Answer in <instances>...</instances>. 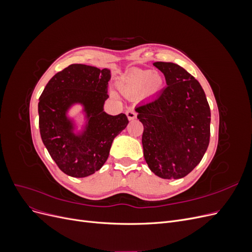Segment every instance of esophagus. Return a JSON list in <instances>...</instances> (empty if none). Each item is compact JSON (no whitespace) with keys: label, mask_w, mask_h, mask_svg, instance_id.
<instances>
[{"label":"esophagus","mask_w":252,"mask_h":252,"mask_svg":"<svg viewBox=\"0 0 252 252\" xmlns=\"http://www.w3.org/2000/svg\"><path fill=\"white\" fill-rule=\"evenodd\" d=\"M126 116L129 121H131L136 118V113L132 109H128V110H126Z\"/></svg>","instance_id":"34e87169"}]
</instances>
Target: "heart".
<instances>
[{
  "label": "heart",
  "mask_w": 252,
  "mask_h": 252,
  "mask_svg": "<svg viewBox=\"0 0 252 252\" xmlns=\"http://www.w3.org/2000/svg\"><path fill=\"white\" fill-rule=\"evenodd\" d=\"M163 85V79L158 73L151 70L134 69L128 72L118 83V88L127 96L140 95L145 93L146 95L157 94Z\"/></svg>",
  "instance_id": "obj_1"
}]
</instances>
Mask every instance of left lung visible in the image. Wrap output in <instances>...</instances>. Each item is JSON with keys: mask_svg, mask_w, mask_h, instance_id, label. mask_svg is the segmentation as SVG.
Returning a JSON list of instances; mask_svg holds the SVG:
<instances>
[{"mask_svg": "<svg viewBox=\"0 0 252 252\" xmlns=\"http://www.w3.org/2000/svg\"><path fill=\"white\" fill-rule=\"evenodd\" d=\"M167 86L135 107L144 126L145 161L162 179H181L201 162L209 145L210 108L201 84L184 68L156 62Z\"/></svg>", "mask_w": 252, "mask_h": 252, "instance_id": "8db88e82", "label": "left lung"}]
</instances>
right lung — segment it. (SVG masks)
Returning <instances> with one entry per match:
<instances>
[{
  "label": "right lung",
  "instance_id": "obj_1",
  "mask_svg": "<svg viewBox=\"0 0 252 252\" xmlns=\"http://www.w3.org/2000/svg\"><path fill=\"white\" fill-rule=\"evenodd\" d=\"M110 69L72 64L53 75L39 98V126L50 157L64 173L85 178L107 161L111 144L128 124L126 114L104 111ZM82 107L84 124L77 130L69 110Z\"/></svg>",
  "mask_w": 252,
  "mask_h": 252
}]
</instances>
